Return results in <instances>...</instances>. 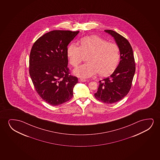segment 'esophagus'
<instances>
[{
    "instance_id": "esophagus-1",
    "label": "esophagus",
    "mask_w": 160,
    "mask_h": 160,
    "mask_svg": "<svg viewBox=\"0 0 160 160\" xmlns=\"http://www.w3.org/2000/svg\"><path fill=\"white\" fill-rule=\"evenodd\" d=\"M79 82H85L86 81V80L83 79H79Z\"/></svg>"
}]
</instances>
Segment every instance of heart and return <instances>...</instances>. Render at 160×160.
I'll return each instance as SVG.
<instances>
[{
	"mask_svg": "<svg viewBox=\"0 0 160 160\" xmlns=\"http://www.w3.org/2000/svg\"><path fill=\"white\" fill-rule=\"evenodd\" d=\"M67 56L69 63L74 68L87 56L88 63L76 69L74 74L78 77L89 78L97 72L101 77H107L114 72L118 65L120 53L117 44L92 35L82 38L80 47L70 44Z\"/></svg>",
	"mask_w": 160,
	"mask_h": 160,
	"instance_id": "1",
	"label": "heart"
}]
</instances>
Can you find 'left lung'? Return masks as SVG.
<instances>
[{
  "label": "left lung",
  "mask_w": 160,
  "mask_h": 160,
  "mask_svg": "<svg viewBox=\"0 0 160 160\" xmlns=\"http://www.w3.org/2000/svg\"><path fill=\"white\" fill-rule=\"evenodd\" d=\"M114 38L120 51V59L118 67L109 77L99 81L95 98L107 104L121 101L127 95L131 88L136 63L133 50L125 37L112 30H105Z\"/></svg>",
  "instance_id": "obj_1"
}]
</instances>
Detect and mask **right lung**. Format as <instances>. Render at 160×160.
<instances>
[{
  "instance_id": "1",
  "label": "right lung",
  "mask_w": 160,
  "mask_h": 160,
  "mask_svg": "<svg viewBox=\"0 0 160 160\" xmlns=\"http://www.w3.org/2000/svg\"><path fill=\"white\" fill-rule=\"evenodd\" d=\"M79 32L51 31L38 39L31 49L30 77L38 94L50 105H61L73 96L78 79L68 68L67 46Z\"/></svg>"
}]
</instances>
